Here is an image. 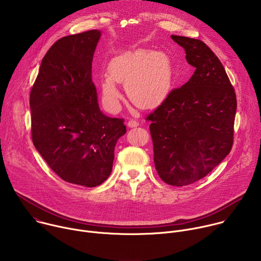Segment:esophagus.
Segmentation results:
<instances>
[{
    "instance_id": "obj_1",
    "label": "esophagus",
    "mask_w": 261,
    "mask_h": 261,
    "mask_svg": "<svg viewBox=\"0 0 261 261\" xmlns=\"http://www.w3.org/2000/svg\"><path fill=\"white\" fill-rule=\"evenodd\" d=\"M128 126H129L130 128H134V127L139 126V123H138L137 121H135V120L131 119V120H129V121H128Z\"/></svg>"
}]
</instances>
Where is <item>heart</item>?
Here are the masks:
<instances>
[{
  "instance_id": "1",
  "label": "heart",
  "mask_w": 261,
  "mask_h": 261,
  "mask_svg": "<svg viewBox=\"0 0 261 261\" xmlns=\"http://www.w3.org/2000/svg\"><path fill=\"white\" fill-rule=\"evenodd\" d=\"M109 75L101 82L105 102L116 107L121 99L118 83H125L130 100L137 106L151 107L169 93L173 71L169 57L162 51L137 49L111 61Z\"/></svg>"
}]
</instances>
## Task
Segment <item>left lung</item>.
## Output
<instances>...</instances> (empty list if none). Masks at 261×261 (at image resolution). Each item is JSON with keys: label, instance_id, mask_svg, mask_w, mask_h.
Listing matches in <instances>:
<instances>
[{"label": "left lung", "instance_id": "8db88e82", "mask_svg": "<svg viewBox=\"0 0 261 261\" xmlns=\"http://www.w3.org/2000/svg\"><path fill=\"white\" fill-rule=\"evenodd\" d=\"M195 67L191 79L173 89L146 117L161 179L190 185L207 175L231 151L237 96L226 71L201 40L171 35Z\"/></svg>", "mask_w": 261, "mask_h": 261}]
</instances>
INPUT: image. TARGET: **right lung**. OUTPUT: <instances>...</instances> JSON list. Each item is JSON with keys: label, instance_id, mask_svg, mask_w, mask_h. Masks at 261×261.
<instances>
[{"label": "right lung", "instance_id": "1", "mask_svg": "<svg viewBox=\"0 0 261 261\" xmlns=\"http://www.w3.org/2000/svg\"><path fill=\"white\" fill-rule=\"evenodd\" d=\"M101 32L69 35L42 59L30 94L32 140L62 179L96 187L110 174L124 119L104 116L92 82Z\"/></svg>", "mask_w": 261, "mask_h": 261}]
</instances>
